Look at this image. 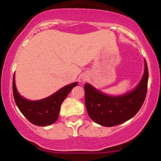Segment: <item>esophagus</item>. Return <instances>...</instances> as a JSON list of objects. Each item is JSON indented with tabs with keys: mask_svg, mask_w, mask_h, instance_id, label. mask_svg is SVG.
Here are the masks:
<instances>
[{
	"mask_svg": "<svg viewBox=\"0 0 161 161\" xmlns=\"http://www.w3.org/2000/svg\"><path fill=\"white\" fill-rule=\"evenodd\" d=\"M88 79H89V76H88V75H87V74H84L83 76H82V77H81L82 81H83V82L86 81V80H87Z\"/></svg>",
	"mask_w": 161,
	"mask_h": 161,
	"instance_id": "esophagus-1",
	"label": "esophagus"
}]
</instances>
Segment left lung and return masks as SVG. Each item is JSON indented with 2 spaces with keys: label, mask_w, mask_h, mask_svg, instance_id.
Segmentation results:
<instances>
[{
  "label": "left lung",
  "mask_w": 161,
  "mask_h": 161,
  "mask_svg": "<svg viewBox=\"0 0 161 161\" xmlns=\"http://www.w3.org/2000/svg\"><path fill=\"white\" fill-rule=\"evenodd\" d=\"M148 70L144 59V72L136 88L121 95L102 93L89 83L85 85V106L93 122L104 126H113L133 118L146 97Z\"/></svg>",
  "instance_id": "obj_1"
}]
</instances>
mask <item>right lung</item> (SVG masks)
<instances>
[{
	"label": "right lung",
	"mask_w": 161,
	"mask_h": 161,
	"mask_svg": "<svg viewBox=\"0 0 161 161\" xmlns=\"http://www.w3.org/2000/svg\"><path fill=\"white\" fill-rule=\"evenodd\" d=\"M78 85L73 82L55 92L47 97L40 100L31 101L20 95L15 84V74L13 80V93L15 103L19 110L33 124L46 126L52 124L58 119L62 102L71 90Z\"/></svg>",
	"instance_id": "add662e5"
}]
</instances>
